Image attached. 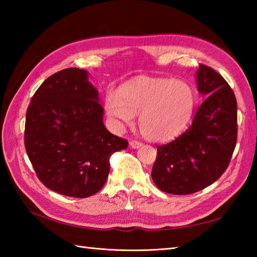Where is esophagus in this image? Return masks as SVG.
I'll use <instances>...</instances> for the list:
<instances>
[{
  "instance_id": "34e87169",
  "label": "esophagus",
  "mask_w": 257,
  "mask_h": 257,
  "mask_svg": "<svg viewBox=\"0 0 257 257\" xmlns=\"http://www.w3.org/2000/svg\"><path fill=\"white\" fill-rule=\"evenodd\" d=\"M129 146H130V148H133V149H138L141 146H143V143H140V141H137V140H132L129 143Z\"/></svg>"
}]
</instances>
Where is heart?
<instances>
[{
	"mask_svg": "<svg viewBox=\"0 0 257 257\" xmlns=\"http://www.w3.org/2000/svg\"><path fill=\"white\" fill-rule=\"evenodd\" d=\"M195 95L182 80L141 77L108 92L105 110L118 127L132 125L139 116V128L146 139L169 141L181 134L192 117Z\"/></svg>",
	"mask_w": 257,
	"mask_h": 257,
	"instance_id": "heart-1",
	"label": "heart"
}]
</instances>
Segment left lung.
<instances>
[{"label":"left lung","mask_w":257,"mask_h":257,"mask_svg":"<svg viewBox=\"0 0 257 257\" xmlns=\"http://www.w3.org/2000/svg\"><path fill=\"white\" fill-rule=\"evenodd\" d=\"M205 98L187 132L158 146L151 177L163 192L191 194L209 187L226 170L237 139V103L222 76L205 65L196 70Z\"/></svg>","instance_id":"obj_1"}]
</instances>
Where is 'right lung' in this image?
Returning a JSON list of instances; mask_svg holds the SVG:
<instances>
[{
	"label": "right lung",
	"mask_w": 257,
	"mask_h": 257,
	"mask_svg": "<svg viewBox=\"0 0 257 257\" xmlns=\"http://www.w3.org/2000/svg\"><path fill=\"white\" fill-rule=\"evenodd\" d=\"M88 72L63 69L43 83L26 111L25 149L41 182L72 198L106 183L109 158L128 147L102 122L103 109Z\"/></svg>",
	"instance_id": "right-lung-1"
}]
</instances>
